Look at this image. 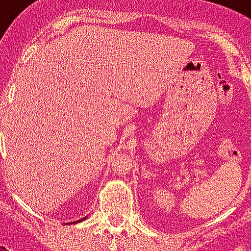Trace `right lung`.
<instances>
[{
    "instance_id": "obj_1",
    "label": "right lung",
    "mask_w": 251,
    "mask_h": 251,
    "mask_svg": "<svg viewBox=\"0 0 251 251\" xmlns=\"http://www.w3.org/2000/svg\"><path fill=\"white\" fill-rule=\"evenodd\" d=\"M83 220H85V218H82V220H81V221H83Z\"/></svg>"
}]
</instances>
